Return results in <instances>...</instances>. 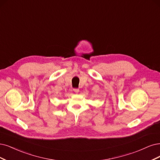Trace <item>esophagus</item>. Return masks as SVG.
Instances as JSON below:
<instances>
[{
	"instance_id": "34e87169",
	"label": "esophagus",
	"mask_w": 160,
	"mask_h": 160,
	"mask_svg": "<svg viewBox=\"0 0 160 160\" xmlns=\"http://www.w3.org/2000/svg\"><path fill=\"white\" fill-rule=\"evenodd\" d=\"M74 92L76 93H78L79 92V89H74Z\"/></svg>"
}]
</instances>
